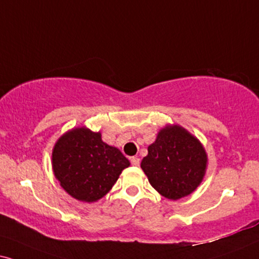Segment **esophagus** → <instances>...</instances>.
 Returning <instances> with one entry per match:
<instances>
[{"label": "esophagus", "mask_w": 259, "mask_h": 259, "mask_svg": "<svg viewBox=\"0 0 259 259\" xmlns=\"http://www.w3.org/2000/svg\"><path fill=\"white\" fill-rule=\"evenodd\" d=\"M130 161H132V165H134V166L140 165V159L137 158V156H132V158H130Z\"/></svg>", "instance_id": "esophagus-1"}]
</instances>
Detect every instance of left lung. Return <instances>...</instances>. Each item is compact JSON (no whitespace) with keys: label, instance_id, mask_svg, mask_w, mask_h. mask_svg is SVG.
Masks as SVG:
<instances>
[{"label":"left lung","instance_id":"obj_1","mask_svg":"<svg viewBox=\"0 0 259 259\" xmlns=\"http://www.w3.org/2000/svg\"><path fill=\"white\" fill-rule=\"evenodd\" d=\"M207 166L201 141L179 124L160 129L141 162L150 185L172 201L192 194L201 185Z\"/></svg>","mask_w":259,"mask_h":259}]
</instances>
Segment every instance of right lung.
Segmentation results:
<instances>
[{
  "label": "right lung",
  "instance_id": "obj_1",
  "mask_svg": "<svg viewBox=\"0 0 259 259\" xmlns=\"http://www.w3.org/2000/svg\"><path fill=\"white\" fill-rule=\"evenodd\" d=\"M52 171L67 194L93 203L112 189L130 162L116 147L101 140V133L86 126L64 133L52 149Z\"/></svg>",
  "mask_w": 259,
  "mask_h": 259
}]
</instances>
